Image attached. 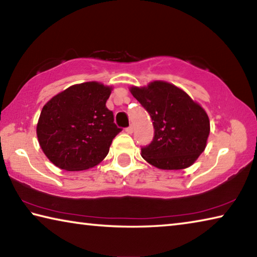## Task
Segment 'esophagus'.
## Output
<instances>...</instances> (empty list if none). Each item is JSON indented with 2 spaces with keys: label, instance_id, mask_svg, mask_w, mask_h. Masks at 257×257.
Segmentation results:
<instances>
[{
  "label": "esophagus",
  "instance_id": "esophagus-1",
  "mask_svg": "<svg viewBox=\"0 0 257 257\" xmlns=\"http://www.w3.org/2000/svg\"><path fill=\"white\" fill-rule=\"evenodd\" d=\"M133 132H134V127H133V125H130V127L125 128V133H127V134H133Z\"/></svg>",
  "mask_w": 257,
  "mask_h": 257
}]
</instances>
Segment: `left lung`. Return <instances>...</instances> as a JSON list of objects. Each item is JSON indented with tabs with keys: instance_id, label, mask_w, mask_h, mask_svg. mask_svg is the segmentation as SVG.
<instances>
[{
	"instance_id": "8db88e82",
	"label": "left lung",
	"mask_w": 257,
	"mask_h": 257,
	"mask_svg": "<svg viewBox=\"0 0 257 257\" xmlns=\"http://www.w3.org/2000/svg\"><path fill=\"white\" fill-rule=\"evenodd\" d=\"M129 90L150 113L155 129L153 142L142 149L143 159L161 170H181L196 162L211 130L201 104L163 80L132 86Z\"/></svg>"
}]
</instances>
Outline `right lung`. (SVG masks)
I'll return each instance as SVG.
<instances>
[{"label":"right lung","instance_id":"1","mask_svg":"<svg viewBox=\"0 0 257 257\" xmlns=\"http://www.w3.org/2000/svg\"><path fill=\"white\" fill-rule=\"evenodd\" d=\"M112 86L98 81L76 84L42 108L36 134L46 158L66 171L93 168L105 159L121 129L106 107Z\"/></svg>","mask_w":257,"mask_h":257}]
</instances>
